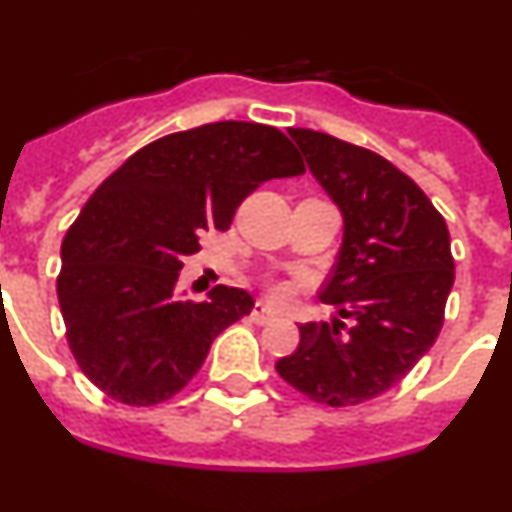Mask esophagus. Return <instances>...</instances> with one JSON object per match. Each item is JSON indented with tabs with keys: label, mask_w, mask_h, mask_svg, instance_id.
<instances>
[{
	"label": "esophagus",
	"mask_w": 512,
	"mask_h": 512,
	"mask_svg": "<svg viewBox=\"0 0 512 512\" xmlns=\"http://www.w3.org/2000/svg\"><path fill=\"white\" fill-rule=\"evenodd\" d=\"M274 318H277V312L271 310V307L266 305V302H256V305H253V310H251V320H253V323L264 325V323H269V320H274Z\"/></svg>",
	"instance_id": "34e87169"
}]
</instances>
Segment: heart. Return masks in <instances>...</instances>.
Returning <instances> with one entry per match:
<instances>
[{
    "mask_svg": "<svg viewBox=\"0 0 512 512\" xmlns=\"http://www.w3.org/2000/svg\"><path fill=\"white\" fill-rule=\"evenodd\" d=\"M274 295H282V289H277V292H274Z\"/></svg>",
    "mask_w": 512,
    "mask_h": 512,
    "instance_id": "1",
    "label": "heart"
}]
</instances>
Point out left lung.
<instances>
[{
	"mask_svg": "<svg viewBox=\"0 0 512 512\" xmlns=\"http://www.w3.org/2000/svg\"><path fill=\"white\" fill-rule=\"evenodd\" d=\"M289 135L341 212V248L320 300L352 325H300V346L277 372L310 400L359 405L395 387L436 343L454 287L449 228L387 158L318 130Z\"/></svg>",
	"mask_w": 512,
	"mask_h": 512,
	"instance_id": "1",
	"label": "left lung"
}]
</instances>
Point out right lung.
<instances>
[{
    "mask_svg": "<svg viewBox=\"0 0 512 512\" xmlns=\"http://www.w3.org/2000/svg\"><path fill=\"white\" fill-rule=\"evenodd\" d=\"M300 174L287 135L225 120L153 140L107 176L63 238L58 274L66 338L89 382L138 408L187 387L253 297L220 284L187 300L176 289L184 256L205 230H228L259 184Z\"/></svg>",
    "mask_w": 512,
    "mask_h": 512,
    "instance_id": "add662e5",
    "label": "right lung"
}]
</instances>
